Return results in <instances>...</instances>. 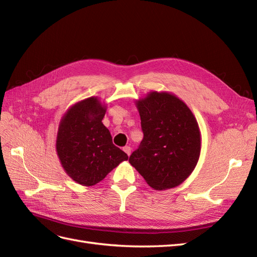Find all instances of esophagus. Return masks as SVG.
I'll list each match as a JSON object with an SVG mask.
<instances>
[{
    "mask_svg": "<svg viewBox=\"0 0 257 257\" xmlns=\"http://www.w3.org/2000/svg\"><path fill=\"white\" fill-rule=\"evenodd\" d=\"M123 151L124 152H125L127 155H128V157H130V155H131V151H132V149H131V147H128V146H126V147H124L123 148Z\"/></svg>",
    "mask_w": 257,
    "mask_h": 257,
    "instance_id": "34e87169",
    "label": "esophagus"
}]
</instances>
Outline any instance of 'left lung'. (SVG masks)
Wrapping results in <instances>:
<instances>
[{"instance_id": "1", "label": "left lung", "mask_w": 257, "mask_h": 257, "mask_svg": "<svg viewBox=\"0 0 257 257\" xmlns=\"http://www.w3.org/2000/svg\"><path fill=\"white\" fill-rule=\"evenodd\" d=\"M144 139L128 159L154 190L180 185L197 165L201 136L195 115L173 93L152 91L136 100Z\"/></svg>"}]
</instances>
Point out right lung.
Masks as SVG:
<instances>
[{
	"label": "right lung",
	"mask_w": 257,
	"mask_h": 257,
	"mask_svg": "<svg viewBox=\"0 0 257 257\" xmlns=\"http://www.w3.org/2000/svg\"><path fill=\"white\" fill-rule=\"evenodd\" d=\"M106 104L91 96L74 104L61 118L56 149L62 167L73 180L84 186L102 181L128 157L112 144L102 122Z\"/></svg>",
	"instance_id": "right-lung-1"
}]
</instances>
